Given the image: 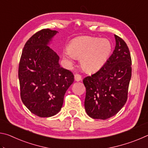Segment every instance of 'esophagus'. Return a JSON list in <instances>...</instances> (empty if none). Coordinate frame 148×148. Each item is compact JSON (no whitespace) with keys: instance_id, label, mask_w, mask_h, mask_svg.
<instances>
[{"instance_id":"obj_1","label":"esophagus","mask_w":148,"mask_h":148,"mask_svg":"<svg viewBox=\"0 0 148 148\" xmlns=\"http://www.w3.org/2000/svg\"><path fill=\"white\" fill-rule=\"evenodd\" d=\"M74 79L76 82H79L82 79V76L78 74H74Z\"/></svg>"}]
</instances>
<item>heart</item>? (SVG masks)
<instances>
[{"label": "heart", "instance_id": "b5f03b06", "mask_svg": "<svg viewBox=\"0 0 148 148\" xmlns=\"http://www.w3.org/2000/svg\"><path fill=\"white\" fill-rule=\"evenodd\" d=\"M112 44L106 38L81 36L72 40L62 57L69 65L80 59V66L87 73H93L106 63L112 51Z\"/></svg>", "mask_w": 148, "mask_h": 148}]
</instances>
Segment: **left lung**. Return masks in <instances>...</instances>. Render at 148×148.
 <instances>
[{
  "label": "left lung",
  "mask_w": 148,
  "mask_h": 148,
  "mask_svg": "<svg viewBox=\"0 0 148 148\" xmlns=\"http://www.w3.org/2000/svg\"><path fill=\"white\" fill-rule=\"evenodd\" d=\"M116 47L104 66L83 80L86 88L85 109L93 119H107L126 103L132 61L127 44L115 34Z\"/></svg>",
  "instance_id": "1"
}]
</instances>
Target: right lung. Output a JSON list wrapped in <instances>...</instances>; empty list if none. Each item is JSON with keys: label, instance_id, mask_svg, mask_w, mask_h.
Masks as SVG:
<instances>
[{"label": "right lung", "instance_id": "add662e5", "mask_svg": "<svg viewBox=\"0 0 148 148\" xmlns=\"http://www.w3.org/2000/svg\"><path fill=\"white\" fill-rule=\"evenodd\" d=\"M57 31L42 29L25 44L18 77L23 103L32 114L51 117L61 110L66 90L73 83L71 71L62 68L59 57L48 45Z\"/></svg>", "mask_w": 148, "mask_h": 148}]
</instances>
